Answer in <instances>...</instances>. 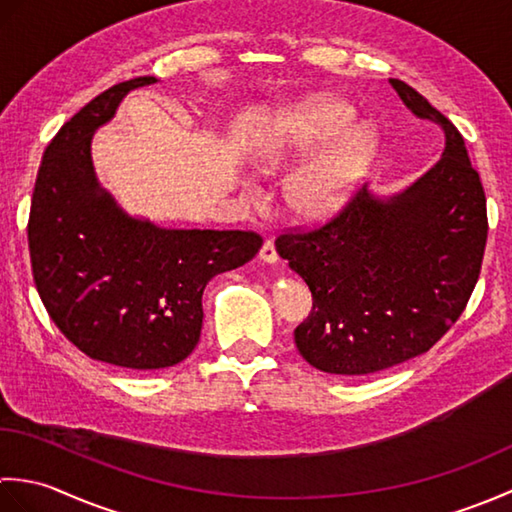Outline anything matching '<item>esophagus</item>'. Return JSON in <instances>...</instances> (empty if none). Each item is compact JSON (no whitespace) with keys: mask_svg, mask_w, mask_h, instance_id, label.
Masks as SVG:
<instances>
[{"mask_svg":"<svg viewBox=\"0 0 512 512\" xmlns=\"http://www.w3.org/2000/svg\"><path fill=\"white\" fill-rule=\"evenodd\" d=\"M259 259H262V262H266V264H275L277 262L279 255H277V248H275L273 239H266L262 250H259Z\"/></svg>","mask_w":512,"mask_h":512,"instance_id":"esophagus-1","label":"esophagus"}]
</instances>
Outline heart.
<instances>
[{
    "label": "heart",
    "mask_w": 512,
    "mask_h": 512,
    "mask_svg": "<svg viewBox=\"0 0 512 512\" xmlns=\"http://www.w3.org/2000/svg\"><path fill=\"white\" fill-rule=\"evenodd\" d=\"M350 105L332 99H306L281 114L259 140L255 160L277 171L288 160L335 143L303 165L288 184V202L303 220H325L339 213L376 154V132L356 125Z\"/></svg>",
    "instance_id": "heart-1"
}]
</instances>
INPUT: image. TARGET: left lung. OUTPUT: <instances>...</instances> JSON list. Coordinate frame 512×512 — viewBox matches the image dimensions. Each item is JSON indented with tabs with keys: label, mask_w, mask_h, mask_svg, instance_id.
I'll use <instances>...</instances> for the list:
<instances>
[{
	"label": "left lung",
	"mask_w": 512,
	"mask_h": 512,
	"mask_svg": "<svg viewBox=\"0 0 512 512\" xmlns=\"http://www.w3.org/2000/svg\"><path fill=\"white\" fill-rule=\"evenodd\" d=\"M389 83L444 129L442 158L387 200L363 184L332 220L275 239L312 292L297 350L328 374H374L429 352L464 312L484 259L486 195L462 134L411 85Z\"/></svg>",
	"instance_id": "left-lung-1"
}]
</instances>
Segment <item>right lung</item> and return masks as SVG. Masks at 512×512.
Here are the masks:
<instances>
[{"label": "right lung", "instance_id": "1", "mask_svg": "<svg viewBox=\"0 0 512 512\" xmlns=\"http://www.w3.org/2000/svg\"><path fill=\"white\" fill-rule=\"evenodd\" d=\"M156 81L112 85L59 129L43 151L28 217L32 277L54 325L94 361L138 372L193 352L206 284L264 244L253 231H178L136 220L101 189L92 134L127 92Z\"/></svg>", "mask_w": 512, "mask_h": 512}]
</instances>
